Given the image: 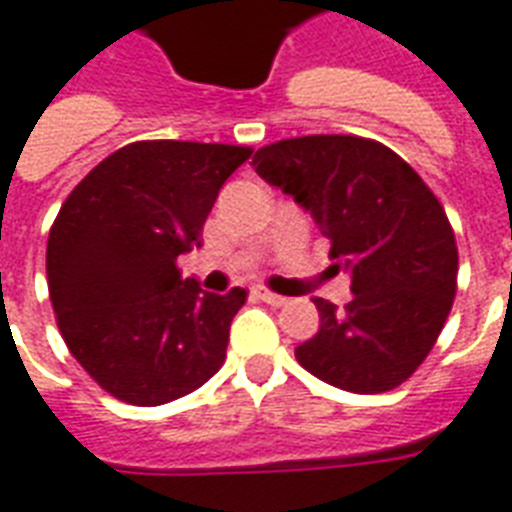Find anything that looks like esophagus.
<instances>
[{
    "label": "esophagus",
    "mask_w": 512,
    "mask_h": 512,
    "mask_svg": "<svg viewBox=\"0 0 512 512\" xmlns=\"http://www.w3.org/2000/svg\"><path fill=\"white\" fill-rule=\"evenodd\" d=\"M252 295H255L257 300H263V303H271V306H284V303H287V298H282V295H276V292L271 290H265V287H255Z\"/></svg>",
    "instance_id": "esophagus-1"
}]
</instances>
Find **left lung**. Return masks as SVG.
Masks as SVG:
<instances>
[{
  "label": "left lung",
  "instance_id": "8db88e82",
  "mask_svg": "<svg viewBox=\"0 0 512 512\" xmlns=\"http://www.w3.org/2000/svg\"><path fill=\"white\" fill-rule=\"evenodd\" d=\"M252 166L314 217L335 265L351 273L346 306L314 298L319 333L295 349L300 365L357 395L403 384L456 295L454 230L435 193L397 152L362 136L282 139Z\"/></svg>",
  "mask_w": 512,
  "mask_h": 512
}]
</instances>
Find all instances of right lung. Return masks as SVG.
<instances>
[{
  "label": "right lung",
  "instance_id": "add662e5",
  "mask_svg": "<svg viewBox=\"0 0 512 512\" xmlns=\"http://www.w3.org/2000/svg\"><path fill=\"white\" fill-rule=\"evenodd\" d=\"M249 155L236 144H126L61 206L48 239L58 330L117 400L171 403L222 368L247 292H204L177 257L201 247L220 187Z\"/></svg>",
  "mask_w": 512,
  "mask_h": 512
}]
</instances>
